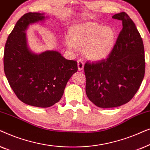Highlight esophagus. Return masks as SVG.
Here are the masks:
<instances>
[{"label": "esophagus", "instance_id": "1", "mask_svg": "<svg viewBox=\"0 0 150 150\" xmlns=\"http://www.w3.org/2000/svg\"><path fill=\"white\" fill-rule=\"evenodd\" d=\"M78 68H79V71L83 70L84 68V63L83 61L81 60H78Z\"/></svg>", "mask_w": 150, "mask_h": 150}]
</instances>
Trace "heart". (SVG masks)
I'll return each instance as SVG.
<instances>
[{
	"label": "heart",
	"mask_w": 150,
	"mask_h": 150,
	"mask_svg": "<svg viewBox=\"0 0 150 150\" xmlns=\"http://www.w3.org/2000/svg\"><path fill=\"white\" fill-rule=\"evenodd\" d=\"M68 37L69 48L73 50L83 48L84 56L91 61H101L108 57L117 39L113 28L93 22L72 26Z\"/></svg>",
	"instance_id": "b5f03b06"
}]
</instances>
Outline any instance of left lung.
I'll return each instance as SVG.
<instances>
[{"instance_id":"1","label":"left lung","mask_w":150,"mask_h":150,"mask_svg":"<svg viewBox=\"0 0 150 150\" xmlns=\"http://www.w3.org/2000/svg\"><path fill=\"white\" fill-rule=\"evenodd\" d=\"M113 19L122 21L115 46L108 57L85 63L86 93L98 107L112 108L130 101L145 75V60L142 38L135 24L125 12Z\"/></svg>"}]
</instances>
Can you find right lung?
Listing matches in <instances>:
<instances>
[{
  "instance_id": "1",
  "label": "right lung",
  "mask_w": 150,
  "mask_h": 150,
  "mask_svg": "<svg viewBox=\"0 0 150 150\" xmlns=\"http://www.w3.org/2000/svg\"><path fill=\"white\" fill-rule=\"evenodd\" d=\"M44 13L29 12L18 20L8 37L4 52V71L18 99L28 105L47 108L62 97L67 81L78 71L77 62L57 51L36 54L28 50L25 30L44 20Z\"/></svg>"
}]
</instances>
